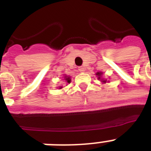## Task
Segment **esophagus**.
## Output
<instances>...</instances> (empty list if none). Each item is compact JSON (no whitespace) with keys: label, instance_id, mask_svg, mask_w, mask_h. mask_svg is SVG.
<instances>
[{"label":"esophagus","instance_id":"esophagus-1","mask_svg":"<svg viewBox=\"0 0 151 151\" xmlns=\"http://www.w3.org/2000/svg\"><path fill=\"white\" fill-rule=\"evenodd\" d=\"M78 70L81 72V73H83V72L85 71V67H84V66H80V67H78Z\"/></svg>","mask_w":151,"mask_h":151}]
</instances>
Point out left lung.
Here are the masks:
<instances>
[{
	"label": "left lung",
	"mask_w": 151,
	"mask_h": 151,
	"mask_svg": "<svg viewBox=\"0 0 151 151\" xmlns=\"http://www.w3.org/2000/svg\"><path fill=\"white\" fill-rule=\"evenodd\" d=\"M96 74V76L98 77V79L100 81H102V82L104 83V84H105V83H106V80H104V79H103V78H101V77H102V75H103V72H97Z\"/></svg>",
	"instance_id": "1"
}]
</instances>
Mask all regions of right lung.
I'll return each mask as SVG.
<instances>
[{
  "mask_svg": "<svg viewBox=\"0 0 151 151\" xmlns=\"http://www.w3.org/2000/svg\"><path fill=\"white\" fill-rule=\"evenodd\" d=\"M64 80H65V81H66V83H70V81H71L70 77L65 75V76H64ZM62 88H63V87H62V86H60V87H59V89H61Z\"/></svg>",
  "mask_w": 151,
  "mask_h": 151,
  "instance_id": "right-lung-1",
  "label": "right lung"
}]
</instances>
